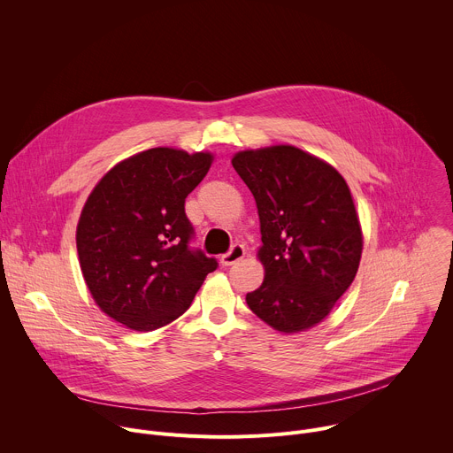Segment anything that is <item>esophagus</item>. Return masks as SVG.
<instances>
[{
	"mask_svg": "<svg viewBox=\"0 0 453 453\" xmlns=\"http://www.w3.org/2000/svg\"><path fill=\"white\" fill-rule=\"evenodd\" d=\"M245 256V249H243V245H233L231 247V250L227 252V254H222L220 256V265L222 267H229V265H234L236 262H240L242 260V257Z\"/></svg>",
	"mask_w": 453,
	"mask_h": 453,
	"instance_id": "1",
	"label": "esophagus"
}]
</instances>
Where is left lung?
<instances>
[{
    "mask_svg": "<svg viewBox=\"0 0 453 453\" xmlns=\"http://www.w3.org/2000/svg\"><path fill=\"white\" fill-rule=\"evenodd\" d=\"M260 217L265 269L249 308L280 334L325 320L353 283L364 247L346 179L335 166L292 145L240 150L231 159Z\"/></svg>",
    "mask_w": 453,
    "mask_h": 453,
    "instance_id": "obj_1",
    "label": "left lung"
}]
</instances>
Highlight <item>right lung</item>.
Masks as SVG:
<instances>
[{
    "label": "right lung",
    "mask_w": 453,
    "mask_h": 453,
    "mask_svg": "<svg viewBox=\"0 0 453 453\" xmlns=\"http://www.w3.org/2000/svg\"><path fill=\"white\" fill-rule=\"evenodd\" d=\"M215 156L156 147L116 163L93 188L77 224L84 281L98 308L125 328L152 332L180 317L217 269L191 252L188 193Z\"/></svg>",
    "instance_id": "1"
}]
</instances>
